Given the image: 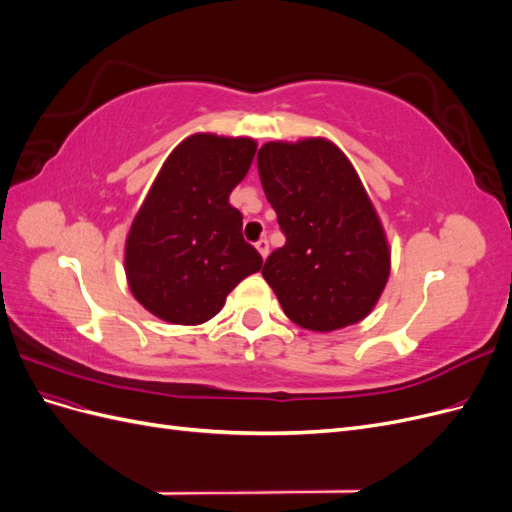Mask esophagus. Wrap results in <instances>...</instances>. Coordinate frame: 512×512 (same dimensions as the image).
Segmentation results:
<instances>
[{
    "mask_svg": "<svg viewBox=\"0 0 512 512\" xmlns=\"http://www.w3.org/2000/svg\"><path fill=\"white\" fill-rule=\"evenodd\" d=\"M256 250H258V254H260L262 258H267V256H269V241H267V239L256 241Z\"/></svg>",
    "mask_w": 512,
    "mask_h": 512,
    "instance_id": "1",
    "label": "esophagus"
}]
</instances>
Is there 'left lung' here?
I'll list each match as a JSON object with an SVG mask.
<instances>
[{
	"mask_svg": "<svg viewBox=\"0 0 512 512\" xmlns=\"http://www.w3.org/2000/svg\"><path fill=\"white\" fill-rule=\"evenodd\" d=\"M262 190L286 243L262 267L284 314L329 333L363 320L389 280L391 250L350 160L327 138L267 143Z\"/></svg>",
	"mask_w": 512,
	"mask_h": 512,
	"instance_id": "left-lung-1",
	"label": "left lung"
}]
</instances>
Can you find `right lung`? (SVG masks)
Here are the masks:
<instances>
[{"instance_id":"add662e5","label":"right lung","mask_w":512,"mask_h":512,"mask_svg":"<svg viewBox=\"0 0 512 512\" xmlns=\"http://www.w3.org/2000/svg\"><path fill=\"white\" fill-rule=\"evenodd\" d=\"M256 141L192 134L173 149L138 209L126 241L134 299L173 324H203L228 292L260 271L230 192L252 166Z\"/></svg>"}]
</instances>
